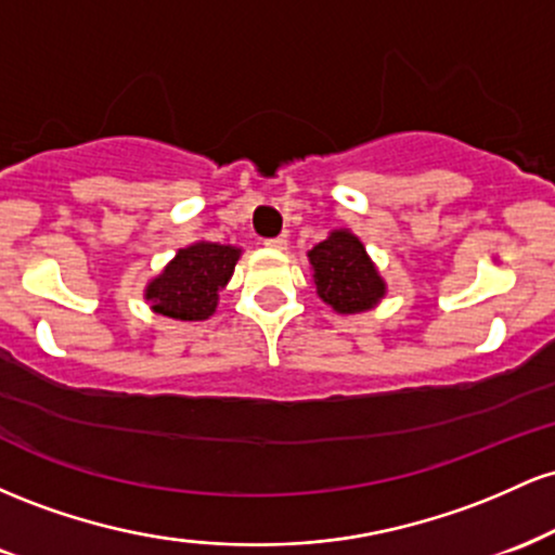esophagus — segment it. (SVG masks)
I'll use <instances>...</instances> for the list:
<instances>
[{
    "instance_id": "esophagus-1",
    "label": "esophagus",
    "mask_w": 555,
    "mask_h": 555,
    "mask_svg": "<svg viewBox=\"0 0 555 555\" xmlns=\"http://www.w3.org/2000/svg\"><path fill=\"white\" fill-rule=\"evenodd\" d=\"M263 245H266V247H271V250H286V240H284V237H273V240H266Z\"/></svg>"
}]
</instances>
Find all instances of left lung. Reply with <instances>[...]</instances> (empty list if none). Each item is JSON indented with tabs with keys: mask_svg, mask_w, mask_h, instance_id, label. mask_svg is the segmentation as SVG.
Returning <instances> with one entry per match:
<instances>
[{
	"mask_svg": "<svg viewBox=\"0 0 555 555\" xmlns=\"http://www.w3.org/2000/svg\"><path fill=\"white\" fill-rule=\"evenodd\" d=\"M308 260L315 295L334 313H367L386 297V279L352 229H331L326 240L308 250Z\"/></svg>",
	"mask_w": 555,
	"mask_h": 555,
	"instance_id": "left-lung-1",
	"label": "left lung"
}]
</instances>
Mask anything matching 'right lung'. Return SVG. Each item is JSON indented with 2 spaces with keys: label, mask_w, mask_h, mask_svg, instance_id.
Returning a JSON list of instances; mask_svg holds the SVG:
<instances>
[{
  "label": "right lung",
  "mask_w": 555,
  "mask_h": 555,
  "mask_svg": "<svg viewBox=\"0 0 555 555\" xmlns=\"http://www.w3.org/2000/svg\"><path fill=\"white\" fill-rule=\"evenodd\" d=\"M242 247L197 240L180 247L175 258L143 289L156 315L171 321H208L219 308V292L232 279Z\"/></svg>",
  "instance_id": "add662e5"
}]
</instances>
